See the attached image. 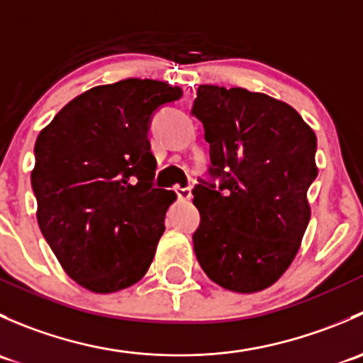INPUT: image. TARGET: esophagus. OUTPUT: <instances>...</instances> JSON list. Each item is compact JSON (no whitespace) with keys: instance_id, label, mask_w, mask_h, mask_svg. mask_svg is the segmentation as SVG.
Wrapping results in <instances>:
<instances>
[{"instance_id":"obj_1","label":"esophagus","mask_w":363,"mask_h":363,"mask_svg":"<svg viewBox=\"0 0 363 363\" xmlns=\"http://www.w3.org/2000/svg\"><path fill=\"white\" fill-rule=\"evenodd\" d=\"M177 196H179V200H184V202H188V200H191V196H193V188L191 186H186V188H177Z\"/></svg>"}]
</instances>
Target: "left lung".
<instances>
[{"label": "left lung", "instance_id": "8db88e82", "mask_svg": "<svg viewBox=\"0 0 363 363\" xmlns=\"http://www.w3.org/2000/svg\"><path fill=\"white\" fill-rule=\"evenodd\" d=\"M193 113L221 181L193 189L196 259L225 290L262 291L286 272L309 225L316 135L294 107L242 87L200 86Z\"/></svg>", "mask_w": 363, "mask_h": 363}]
</instances>
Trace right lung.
<instances>
[{
	"label": "right lung",
	"mask_w": 363,
	"mask_h": 363,
	"mask_svg": "<svg viewBox=\"0 0 363 363\" xmlns=\"http://www.w3.org/2000/svg\"><path fill=\"white\" fill-rule=\"evenodd\" d=\"M181 96V87L151 79L96 86L36 137L38 226L65 272L86 290H124L151 267L177 195L152 186L149 123Z\"/></svg>",
	"instance_id": "1"
}]
</instances>
